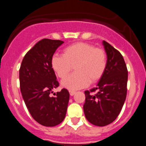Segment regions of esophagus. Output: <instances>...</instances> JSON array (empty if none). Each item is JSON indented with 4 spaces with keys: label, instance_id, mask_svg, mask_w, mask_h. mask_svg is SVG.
I'll return each mask as SVG.
<instances>
[{
    "label": "esophagus",
    "instance_id": "obj_1",
    "mask_svg": "<svg viewBox=\"0 0 146 146\" xmlns=\"http://www.w3.org/2000/svg\"><path fill=\"white\" fill-rule=\"evenodd\" d=\"M76 94L75 91H69V94H70V96H74V94Z\"/></svg>",
    "mask_w": 146,
    "mask_h": 146
}]
</instances>
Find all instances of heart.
Wrapping results in <instances>:
<instances>
[{"label": "heart", "mask_w": 146, "mask_h": 146, "mask_svg": "<svg viewBox=\"0 0 146 146\" xmlns=\"http://www.w3.org/2000/svg\"><path fill=\"white\" fill-rule=\"evenodd\" d=\"M106 52L86 42L71 44L63 50V56L54 55L51 66L58 77L64 79L74 67L76 72L61 82L70 91L83 88L101 79L106 70Z\"/></svg>", "instance_id": "b5f03b06"}]
</instances>
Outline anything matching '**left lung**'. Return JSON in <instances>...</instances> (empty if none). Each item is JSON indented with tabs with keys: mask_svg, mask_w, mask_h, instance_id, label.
I'll return each instance as SVG.
<instances>
[{
	"mask_svg": "<svg viewBox=\"0 0 146 146\" xmlns=\"http://www.w3.org/2000/svg\"><path fill=\"white\" fill-rule=\"evenodd\" d=\"M107 55L106 70L96 88L85 91V116L92 124L104 126L116 119L126 97L128 71L120 52L103 41ZM98 93L93 95L91 93Z\"/></svg>",
	"mask_w": 146,
	"mask_h": 146,
	"instance_id": "obj_1",
	"label": "left lung"
}]
</instances>
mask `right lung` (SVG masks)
Wrapping results in <instances>:
<instances>
[{
  "mask_svg": "<svg viewBox=\"0 0 146 146\" xmlns=\"http://www.w3.org/2000/svg\"><path fill=\"white\" fill-rule=\"evenodd\" d=\"M63 41L44 38L28 51L20 69V91L33 119L44 126L58 125L65 118L69 100L66 89L54 93L58 87L51 59Z\"/></svg>",
  "mask_w": 146,
  "mask_h": 146,
  "instance_id": "obj_1",
  "label": "right lung"
}]
</instances>
